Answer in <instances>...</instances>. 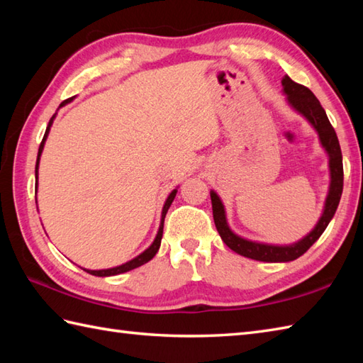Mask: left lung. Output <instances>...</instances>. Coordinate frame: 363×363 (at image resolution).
I'll use <instances>...</instances> for the list:
<instances>
[{"label":"left lung","mask_w":363,"mask_h":363,"mask_svg":"<svg viewBox=\"0 0 363 363\" xmlns=\"http://www.w3.org/2000/svg\"><path fill=\"white\" fill-rule=\"evenodd\" d=\"M282 86H284V94L287 95V99L293 109L298 111L299 113H303L304 117L311 121V125L317 129L323 148H325L329 154L330 187H329V195L326 198L325 212H323L318 225L315 226L312 233L309 235H306L303 240L289 246L256 243V242L245 240V238L235 235L228 226L225 207H223L218 195L215 194V191H211L213 221H215V226H217L221 240L225 242L230 250L235 251L237 254H240V256L250 257L254 260H262V262H290V260L298 259L299 256H303V254L318 240L320 235L325 233L329 221L334 217L338 203H340L342 191H343V160H342L340 143H338L337 134L333 125H330L325 109H323L317 96H315L309 89L301 86V84L295 81H291L289 76H284Z\"/></svg>","instance_id":"left-lung-1"}]
</instances>
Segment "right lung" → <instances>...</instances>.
Masks as SVG:
<instances>
[{
	"mask_svg": "<svg viewBox=\"0 0 363 363\" xmlns=\"http://www.w3.org/2000/svg\"><path fill=\"white\" fill-rule=\"evenodd\" d=\"M68 101H72V98H70V99H65V101H64L62 104H60V106L67 104ZM52 120H54V115H52V118H51L50 123H48V128H46V130H45V135H43V140H42L40 146H38V156H37V164H35V176H37V172H38V159H40V154H42V151H43V145H45L46 137H48L50 126L52 125ZM176 191H177V190H173L172 194H169V196L167 198L164 209H162V220H160L159 233H157L156 238H154V242H152V245L150 246L148 250L143 251V252L140 254V256H137L135 259L129 260V262H126V264H123V265H120V267L109 268V269H84V272H87V273H90V274H94V276H101V277H104V276H115V274L126 273V272H129V269H134V268H137V267H142L143 264H146V262H150L154 256H156V252L159 251L160 240H162V234H164L165 215H167V212H168V209H169V206H172V203H173V199H174V196H176Z\"/></svg>",
	"mask_w": 363,
	"mask_h": 363,
	"instance_id": "obj_1",
	"label": "right lung"
}]
</instances>
